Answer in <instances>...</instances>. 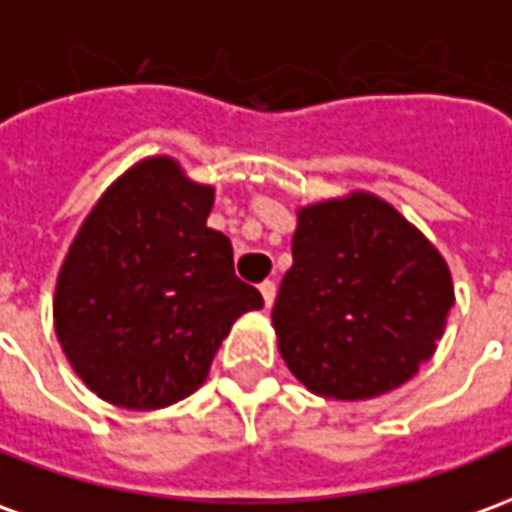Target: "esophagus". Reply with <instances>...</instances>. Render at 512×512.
<instances>
[{
	"instance_id": "1",
	"label": "esophagus",
	"mask_w": 512,
	"mask_h": 512,
	"mask_svg": "<svg viewBox=\"0 0 512 512\" xmlns=\"http://www.w3.org/2000/svg\"><path fill=\"white\" fill-rule=\"evenodd\" d=\"M259 292H262L264 306L270 309L273 301H276V281H262V284H259Z\"/></svg>"
}]
</instances>
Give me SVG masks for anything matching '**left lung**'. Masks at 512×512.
I'll use <instances>...</instances> for the list:
<instances>
[{
	"mask_svg": "<svg viewBox=\"0 0 512 512\" xmlns=\"http://www.w3.org/2000/svg\"><path fill=\"white\" fill-rule=\"evenodd\" d=\"M451 306L446 259L387 200L351 192L298 209L273 329L292 376L315 396L365 401L410 382Z\"/></svg>",
	"mask_w": 512,
	"mask_h": 512,
	"instance_id": "1",
	"label": "left lung"
}]
</instances>
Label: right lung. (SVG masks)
Wrapping results in <instances>:
<instances>
[{"label": "right lung", "instance_id": "obj_1", "mask_svg": "<svg viewBox=\"0 0 512 512\" xmlns=\"http://www.w3.org/2000/svg\"><path fill=\"white\" fill-rule=\"evenodd\" d=\"M214 186L169 155L122 172L88 211L55 284V334L102 401L161 410L206 382L256 287L234 273L231 239L206 225Z\"/></svg>", "mask_w": 512, "mask_h": 512}]
</instances>
